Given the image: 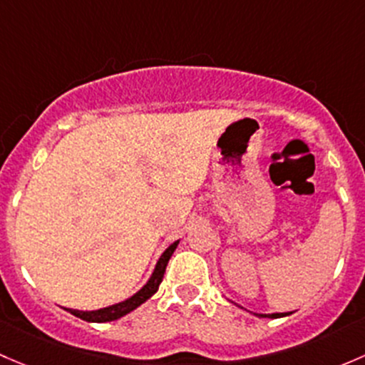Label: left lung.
Wrapping results in <instances>:
<instances>
[{"instance_id": "obj_1", "label": "left lung", "mask_w": 365, "mask_h": 365, "mask_svg": "<svg viewBox=\"0 0 365 365\" xmlns=\"http://www.w3.org/2000/svg\"><path fill=\"white\" fill-rule=\"evenodd\" d=\"M255 317L258 318H283V317H288V314L292 313H272V314H258V313H253Z\"/></svg>"}]
</instances>
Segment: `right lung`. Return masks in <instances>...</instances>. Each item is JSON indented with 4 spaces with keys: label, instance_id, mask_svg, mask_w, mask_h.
Returning <instances> with one entry per match:
<instances>
[{
    "label": "right lung",
    "instance_id": "1",
    "mask_svg": "<svg viewBox=\"0 0 365 365\" xmlns=\"http://www.w3.org/2000/svg\"><path fill=\"white\" fill-rule=\"evenodd\" d=\"M178 244H179V240H175V242H172L170 246H168L167 250L161 253L160 260L156 262V267H155V270H153L151 277L148 279V283H145L144 287L137 292V294L131 295L130 299L121 300V302L112 304V306L101 307V309H95V311H78V309H66V311L73 314V317L81 318V320L93 322V323L114 322V320H119V318L126 317L128 313H131L133 309H137L138 306H142L145 300H149L153 295L156 294L158 287H160V283L163 281V274H165V269H167L168 260H170V257L174 255Z\"/></svg>",
    "mask_w": 365,
    "mask_h": 365
}]
</instances>
